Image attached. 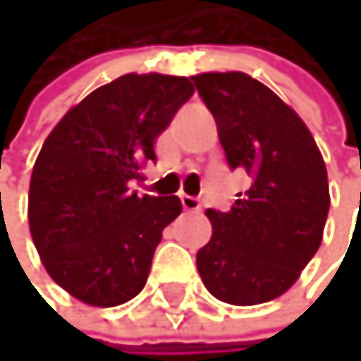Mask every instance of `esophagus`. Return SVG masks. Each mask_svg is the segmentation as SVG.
Returning <instances> with one entry per match:
<instances>
[{
	"label": "esophagus",
	"mask_w": 361,
	"mask_h": 361,
	"mask_svg": "<svg viewBox=\"0 0 361 361\" xmlns=\"http://www.w3.org/2000/svg\"><path fill=\"white\" fill-rule=\"evenodd\" d=\"M180 203H183V208L188 210V212H199V210H201V201H199V199H194V196L183 194V196H180Z\"/></svg>",
	"instance_id": "obj_1"
}]
</instances>
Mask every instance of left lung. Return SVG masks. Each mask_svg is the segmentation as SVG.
Masks as SVG:
<instances>
[{
    "label": "left lung",
    "instance_id": "8db88e82",
    "mask_svg": "<svg viewBox=\"0 0 361 361\" xmlns=\"http://www.w3.org/2000/svg\"><path fill=\"white\" fill-rule=\"evenodd\" d=\"M216 121L228 165L253 176L228 212L205 210L199 253L205 289L231 305L283 296L319 251L330 210L326 162L305 121L244 72L192 76Z\"/></svg>",
    "mask_w": 361,
    "mask_h": 361
}]
</instances>
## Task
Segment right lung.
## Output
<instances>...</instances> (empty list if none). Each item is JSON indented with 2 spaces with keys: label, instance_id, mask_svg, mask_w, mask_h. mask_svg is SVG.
Masks as SVG:
<instances>
[{
  "label": "right lung",
  "instance_id": "add662e5",
  "mask_svg": "<svg viewBox=\"0 0 361 361\" xmlns=\"http://www.w3.org/2000/svg\"><path fill=\"white\" fill-rule=\"evenodd\" d=\"M194 94L188 76L124 74L72 106L47 135L29 185V228L54 283L94 307L147 285L178 196H137L158 135Z\"/></svg>",
  "mask_w": 361,
  "mask_h": 361
}]
</instances>
